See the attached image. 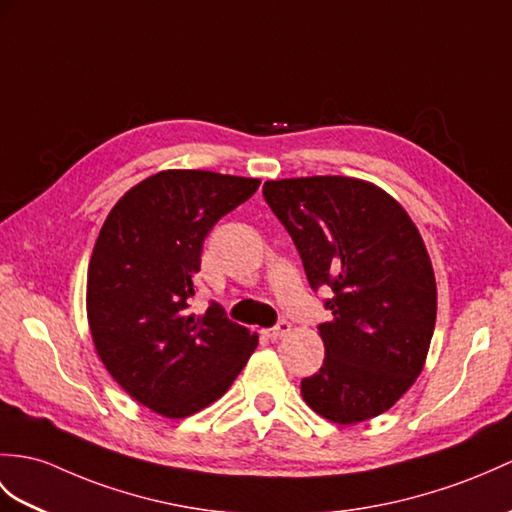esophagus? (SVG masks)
<instances>
[{
	"label": "esophagus",
	"instance_id": "34e87169",
	"mask_svg": "<svg viewBox=\"0 0 512 512\" xmlns=\"http://www.w3.org/2000/svg\"><path fill=\"white\" fill-rule=\"evenodd\" d=\"M290 331H292V325L288 323V320H279V323H277L275 327L266 329V336H268L270 340H279V338H283V336H288Z\"/></svg>",
	"mask_w": 512,
	"mask_h": 512
}]
</instances>
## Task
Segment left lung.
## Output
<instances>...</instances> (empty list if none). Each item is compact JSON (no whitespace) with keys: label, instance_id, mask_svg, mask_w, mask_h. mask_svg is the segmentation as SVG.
I'll use <instances>...</instances> for the list:
<instances>
[{"label":"left lung","instance_id":"left-lung-1","mask_svg":"<svg viewBox=\"0 0 512 512\" xmlns=\"http://www.w3.org/2000/svg\"><path fill=\"white\" fill-rule=\"evenodd\" d=\"M312 290L329 285L325 362L301 382L320 417L351 425L397 403L419 377L436 323V281L421 235L399 202L349 176L264 183Z\"/></svg>","mask_w":512,"mask_h":512}]
</instances>
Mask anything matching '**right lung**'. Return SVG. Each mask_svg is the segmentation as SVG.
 Instances as JSON below:
<instances>
[{
	"label": "right lung",
	"instance_id": "1",
	"mask_svg": "<svg viewBox=\"0 0 512 512\" xmlns=\"http://www.w3.org/2000/svg\"><path fill=\"white\" fill-rule=\"evenodd\" d=\"M257 187V178L165 170L128 189L102 224L87 277L95 351L161 417L185 419L220 399L257 347L218 303L189 312L202 242Z\"/></svg>",
	"mask_w": 512,
	"mask_h": 512
}]
</instances>
